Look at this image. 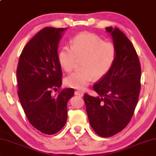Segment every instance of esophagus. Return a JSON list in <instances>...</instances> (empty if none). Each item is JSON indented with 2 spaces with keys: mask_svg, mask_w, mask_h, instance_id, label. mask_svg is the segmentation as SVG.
Here are the masks:
<instances>
[{
  "mask_svg": "<svg viewBox=\"0 0 156 156\" xmlns=\"http://www.w3.org/2000/svg\"><path fill=\"white\" fill-rule=\"evenodd\" d=\"M75 95H77L79 97H82L83 96V93L82 92H80V91L77 90V91H75Z\"/></svg>",
  "mask_w": 156,
  "mask_h": 156,
  "instance_id": "34e87169",
  "label": "esophagus"
}]
</instances>
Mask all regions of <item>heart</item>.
Here are the masks:
<instances>
[{"instance_id": "obj_1", "label": "heart", "mask_w": 156, "mask_h": 156, "mask_svg": "<svg viewBox=\"0 0 156 156\" xmlns=\"http://www.w3.org/2000/svg\"><path fill=\"white\" fill-rule=\"evenodd\" d=\"M116 58L114 44L94 34L81 32L71 40V46H64L58 53V60L65 71L74 69L77 59H82L81 70L73 73L65 79L69 87L84 90L94 77H104L112 68Z\"/></svg>"}]
</instances>
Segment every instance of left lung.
I'll return each mask as SVG.
<instances>
[{
  "label": "left lung",
  "mask_w": 156,
  "mask_h": 156,
  "mask_svg": "<svg viewBox=\"0 0 156 156\" xmlns=\"http://www.w3.org/2000/svg\"><path fill=\"white\" fill-rule=\"evenodd\" d=\"M116 48L113 66L93 86L98 96L83 98L91 127L102 137L119 133L130 122L140 90V64L134 46L119 28H106Z\"/></svg>",
  "instance_id": "8db88e82"
}]
</instances>
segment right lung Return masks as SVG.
<instances>
[{"label":"right lung","instance_id":"1","mask_svg":"<svg viewBox=\"0 0 156 156\" xmlns=\"http://www.w3.org/2000/svg\"><path fill=\"white\" fill-rule=\"evenodd\" d=\"M66 28L46 27L26 44L20 56L17 79L20 103L29 122L45 134L59 132L67 120V102L73 88L61 90L58 48Z\"/></svg>","mask_w":156,"mask_h":156}]
</instances>
